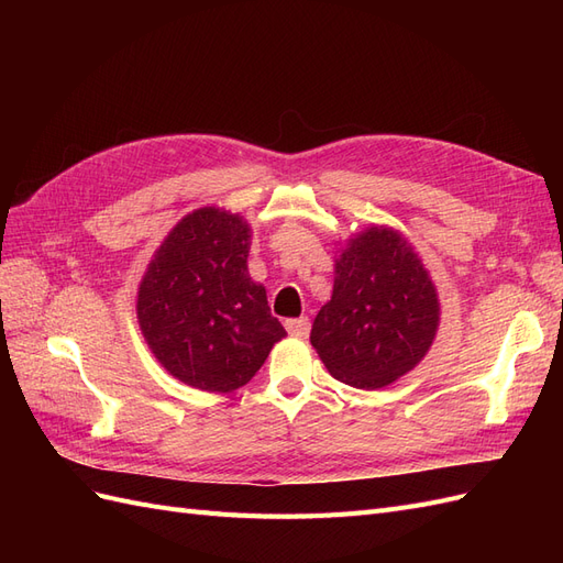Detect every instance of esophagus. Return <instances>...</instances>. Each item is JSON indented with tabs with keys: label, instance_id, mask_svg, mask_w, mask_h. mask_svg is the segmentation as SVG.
I'll return each instance as SVG.
<instances>
[{
	"label": "esophagus",
	"instance_id": "obj_1",
	"mask_svg": "<svg viewBox=\"0 0 563 563\" xmlns=\"http://www.w3.org/2000/svg\"><path fill=\"white\" fill-rule=\"evenodd\" d=\"M286 331H288V335H294V338H308V333H310V319L308 317H300V319H288L286 323Z\"/></svg>",
	"mask_w": 563,
	"mask_h": 563
}]
</instances>
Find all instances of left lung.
Masks as SVG:
<instances>
[{
  "label": "left lung",
  "instance_id": "1",
  "mask_svg": "<svg viewBox=\"0 0 563 563\" xmlns=\"http://www.w3.org/2000/svg\"><path fill=\"white\" fill-rule=\"evenodd\" d=\"M338 246L333 294L310 343L335 380L380 389L430 352L441 319L437 286L395 228L368 225Z\"/></svg>",
  "mask_w": 563,
  "mask_h": 563
}]
</instances>
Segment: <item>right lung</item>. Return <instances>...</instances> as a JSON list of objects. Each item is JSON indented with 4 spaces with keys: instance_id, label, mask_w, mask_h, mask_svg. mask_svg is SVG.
Instances as JSON below:
<instances>
[{
    "instance_id": "add662e5",
    "label": "right lung",
    "mask_w": 563,
    "mask_h": 563,
    "mask_svg": "<svg viewBox=\"0 0 563 563\" xmlns=\"http://www.w3.org/2000/svg\"><path fill=\"white\" fill-rule=\"evenodd\" d=\"M249 249L244 216L203 207L183 216L152 255L135 314L168 376L225 395L246 385L286 335L265 286L249 275Z\"/></svg>"
}]
</instances>
